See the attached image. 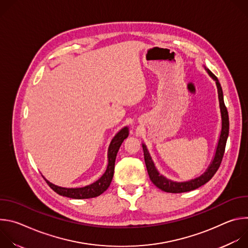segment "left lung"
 Instances as JSON below:
<instances>
[{"mask_svg": "<svg viewBox=\"0 0 248 248\" xmlns=\"http://www.w3.org/2000/svg\"><path fill=\"white\" fill-rule=\"evenodd\" d=\"M204 68L207 72V74L210 76V78L216 82V86H217V90H218L219 105H220V112H221V120H222V127H221V132H220V136H219V140H218V144L216 146L215 154H214V157H213V159H212L210 165L208 166L207 170L204 171V173H202L200 176H198V178H195V179L187 181V182H174L170 179H167L165 175H163L159 172V170H157V168L152 160V157L147 149V146L144 143H142V148H143V152H144V160H145L149 178H150L151 182L158 188H160L161 190L166 191V192H170V193L187 192V191L194 190V189L200 187L201 186L205 185L212 178H213V175L218 170V169L221 165L223 156H224L227 139L229 136V129H230L229 115H228V111H227V108H226L225 103H224V95H223L222 86H221L218 78L213 74H212L211 70L209 68H207L205 65H204Z\"/></svg>", "mask_w": 248, "mask_h": 248, "instance_id": "obj_1", "label": "left lung"}]
</instances>
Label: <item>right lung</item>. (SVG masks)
Wrapping results in <instances>:
<instances>
[{
	"label": "right lung",
	"instance_id": "obj_1",
	"mask_svg": "<svg viewBox=\"0 0 248 248\" xmlns=\"http://www.w3.org/2000/svg\"><path fill=\"white\" fill-rule=\"evenodd\" d=\"M129 130L128 126L123 127L112 139L111 143L108 149V166L106 169L105 172L99 180L94 182L91 185L85 186L83 187H62L50 183L48 180L45 179V176L42 175L46 183L49 186L58 194L74 199H86V198H93L99 196L104 191L108 189L111 185V182L114 176V170H115V162L118 151L124 142V140L128 136Z\"/></svg>",
	"mask_w": 248,
	"mask_h": 248
}]
</instances>
